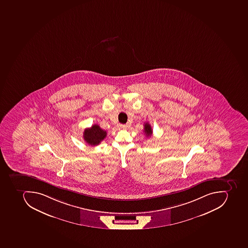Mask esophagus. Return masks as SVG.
Returning <instances> with one entry per match:
<instances>
[{"mask_svg":"<svg viewBox=\"0 0 248 248\" xmlns=\"http://www.w3.org/2000/svg\"><path fill=\"white\" fill-rule=\"evenodd\" d=\"M118 127L119 129H125L127 127V126L125 124H120L118 125Z\"/></svg>","mask_w":248,"mask_h":248,"instance_id":"34e87169","label":"esophagus"}]
</instances>
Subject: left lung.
<instances>
[{"label":"left lung","mask_w":248,"mask_h":248,"mask_svg":"<svg viewBox=\"0 0 248 248\" xmlns=\"http://www.w3.org/2000/svg\"><path fill=\"white\" fill-rule=\"evenodd\" d=\"M144 128H143V132L147 137H151L153 133V130L151 128V126L149 123H144Z\"/></svg>","instance_id":"left-lung-1"}]
</instances>
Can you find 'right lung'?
Segmentation results:
<instances>
[{"mask_svg": "<svg viewBox=\"0 0 248 248\" xmlns=\"http://www.w3.org/2000/svg\"><path fill=\"white\" fill-rule=\"evenodd\" d=\"M106 136V130H102L97 124H93L92 127L86 128L83 134L84 140L91 146L98 145Z\"/></svg>", "mask_w": 248, "mask_h": 248, "instance_id": "add662e5", "label": "right lung"}]
</instances>
